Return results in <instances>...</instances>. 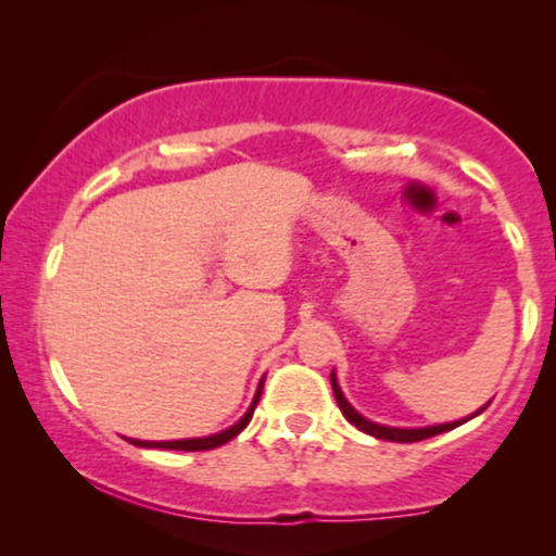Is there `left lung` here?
<instances>
[{"label":"left lung","mask_w":556,"mask_h":556,"mask_svg":"<svg viewBox=\"0 0 556 556\" xmlns=\"http://www.w3.org/2000/svg\"><path fill=\"white\" fill-rule=\"evenodd\" d=\"M331 387H333V397H337V405L341 413H344V417L349 422L354 425V428H359L362 432H367V435H375L379 440H392V443H417V440H425V438H432V435H440V432H447L453 428H458V425H463L466 420H470V417L481 415L485 407L478 409V413H473L470 417H466V420H458V422H445V425H430V428H387V425H379V422H371L367 420V417H362L356 409L349 405L344 392H341V387L337 382V375L331 371Z\"/></svg>","instance_id":"1"}]
</instances>
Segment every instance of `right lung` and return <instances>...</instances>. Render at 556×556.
I'll use <instances>...</instances> for the list:
<instances>
[{
    "label": "right lung",
    "instance_id": "right-lung-1",
    "mask_svg": "<svg viewBox=\"0 0 556 556\" xmlns=\"http://www.w3.org/2000/svg\"><path fill=\"white\" fill-rule=\"evenodd\" d=\"M263 382H265V379H261V384H257V392H255L253 402H250L248 413L242 415L240 420L232 425V428H227V430H223V432H217V435H207V438H187V440H164V443H151V440H131V443H134V445H139V447H162V451H187V453H194V451H212V447L225 445L227 440H232L235 435H240V432L248 428L250 417H253V413H255L257 400H261Z\"/></svg>",
    "mask_w": 556,
    "mask_h": 556
}]
</instances>
